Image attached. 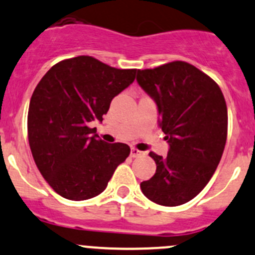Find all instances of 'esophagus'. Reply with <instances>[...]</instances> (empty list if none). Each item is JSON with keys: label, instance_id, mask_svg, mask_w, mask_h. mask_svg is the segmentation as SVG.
Masks as SVG:
<instances>
[{"label": "esophagus", "instance_id": "obj_1", "mask_svg": "<svg viewBox=\"0 0 255 255\" xmlns=\"http://www.w3.org/2000/svg\"><path fill=\"white\" fill-rule=\"evenodd\" d=\"M145 154L144 151H140V150L135 149V148H132L130 149V156L132 157H139V156H143V155Z\"/></svg>", "mask_w": 255, "mask_h": 255}]
</instances>
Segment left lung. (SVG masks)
Wrapping results in <instances>:
<instances>
[{
    "instance_id": "left-lung-1",
    "label": "left lung",
    "mask_w": 255,
    "mask_h": 255,
    "mask_svg": "<svg viewBox=\"0 0 255 255\" xmlns=\"http://www.w3.org/2000/svg\"><path fill=\"white\" fill-rule=\"evenodd\" d=\"M139 85L155 100L170 143L166 157L150 151L156 172L140 183L143 194L163 206L192 200L216 171L227 138V106L213 78L184 61L138 69Z\"/></svg>"
}]
</instances>
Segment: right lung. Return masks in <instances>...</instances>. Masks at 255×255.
Returning a JSON list of instances; mask_svg holds the SVG:
<instances>
[{
	"label": "right lung",
	"instance_id": "obj_1",
	"mask_svg": "<svg viewBox=\"0 0 255 255\" xmlns=\"http://www.w3.org/2000/svg\"><path fill=\"white\" fill-rule=\"evenodd\" d=\"M92 56L60 61L31 95L28 139L40 173L61 197L87 200L104 192L115 170L129 156L123 143H105L93 121H103L112 99L135 79Z\"/></svg>",
	"mask_w": 255,
	"mask_h": 255
}]
</instances>
